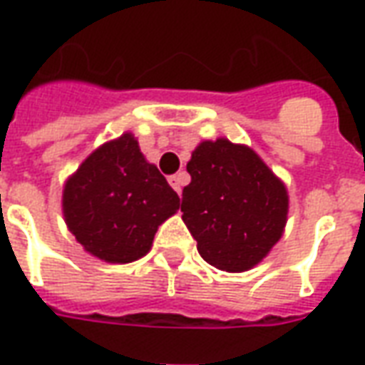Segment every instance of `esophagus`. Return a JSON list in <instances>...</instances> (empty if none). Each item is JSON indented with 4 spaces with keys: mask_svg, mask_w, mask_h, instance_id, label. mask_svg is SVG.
Wrapping results in <instances>:
<instances>
[{
    "mask_svg": "<svg viewBox=\"0 0 365 365\" xmlns=\"http://www.w3.org/2000/svg\"><path fill=\"white\" fill-rule=\"evenodd\" d=\"M185 182H187V175H185V172H180V174L170 175V185H172V187L178 191V195H182V187L185 185Z\"/></svg>",
    "mask_w": 365,
    "mask_h": 365,
    "instance_id": "obj_1",
    "label": "esophagus"
}]
</instances>
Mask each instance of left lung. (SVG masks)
<instances>
[{
    "label": "left lung",
    "instance_id": "obj_1",
    "mask_svg": "<svg viewBox=\"0 0 365 365\" xmlns=\"http://www.w3.org/2000/svg\"><path fill=\"white\" fill-rule=\"evenodd\" d=\"M182 219L201 258L222 272L260 264L282 238L289 197L283 182L245 144L203 140L187 162Z\"/></svg>",
    "mask_w": 365,
    "mask_h": 365
}]
</instances>
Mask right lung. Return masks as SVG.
<instances>
[{
  "label": "right lung",
  "mask_w": 365,
  "mask_h": 365,
  "mask_svg": "<svg viewBox=\"0 0 365 365\" xmlns=\"http://www.w3.org/2000/svg\"><path fill=\"white\" fill-rule=\"evenodd\" d=\"M180 209V197L146 162L130 133L101 144L68 178L62 211L76 240L109 264H128L150 250L154 235Z\"/></svg>",
  "instance_id": "obj_1"
}]
</instances>
